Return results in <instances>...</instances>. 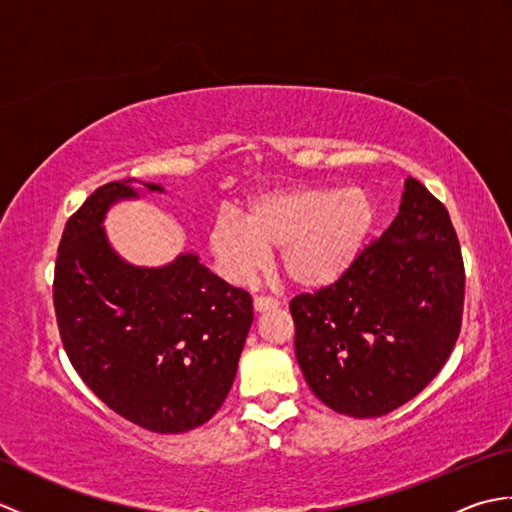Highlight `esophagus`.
<instances>
[{"mask_svg":"<svg viewBox=\"0 0 512 512\" xmlns=\"http://www.w3.org/2000/svg\"><path fill=\"white\" fill-rule=\"evenodd\" d=\"M279 299H275V297H268V295H257L255 299H253V306H255V310L257 312H266V310H275V308H279Z\"/></svg>","mask_w":512,"mask_h":512,"instance_id":"1","label":"esophagus"}]
</instances>
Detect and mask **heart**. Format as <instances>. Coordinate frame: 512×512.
I'll list each match as a JSON object with an SVG mask.
<instances>
[{"instance_id": "obj_1", "label": "heart", "mask_w": 512, "mask_h": 512, "mask_svg": "<svg viewBox=\"0 0 512 512\" xmlns=\"http://www.w3.org/2000/svg\"><path fill=\"white\" fill-rule=\"evenodd\" d=\"M374 224L363 189H286L248 204L246 220L222 211L209 228L211 253L233 281H246L279 248V264L295 286L321 288L339 279Z\"/></svg>"}]
</instances>
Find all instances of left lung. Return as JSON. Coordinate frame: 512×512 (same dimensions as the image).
<instances>
[{
    "instance_id": "8db88e82",
    "label": "left lung",
    "mask_w": 512,
    "mask_h": 512,
    "mask_svg": "<svg viewBox=\"0 0 512 512\" xmlns=\"http://www.w3.org/2000/svg\"><path fill=\"white\" fill-rule=\"evenodd\" d=\"M464 281L447 206L407 178L387 231L334 284L290 301L314 396L352 418L385 416L418 396L458 341Z\"/></svg>"
}]
</instances>
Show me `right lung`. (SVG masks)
<instances>
[{
  "label": "right lung",
  "mask_w": 512,
  "mask_h": 512,
  "mask_svg": "<svg viewBox=\"0 0 512 512\" xmlns=\"http://www.w3.org/2000/svg\"><path fill=\"white\" fill-rule=\"evenodd\" d=\"M136 195L129 180L107 182L65 222L54 312L72 367L107 407L143 429L182 433L228 396L253 299L195 255L162 268L125 264L101 224L110 204Z\"/></svg>",
  "instance_id": "1"
}]
</instances>
